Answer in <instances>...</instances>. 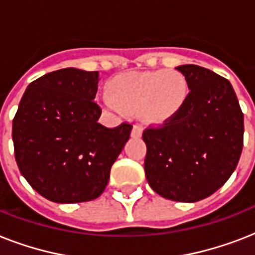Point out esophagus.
Here are the masks:
<instances>
[{
  "instance_id": "esophagus-1",
  "label": "esophagus",
  "mask_w": 255,
  "mask_h": 255,
  "mask_svg": "<svg viewBox=\"0 0 255 255\" xmlns=\"http://www.w3.org/2000/svg\"><path fill=\"white\" fill-rule=\"evenodd\" d=\"M141 135H143V127L139 126V124H135L133 128H132L131 136L132 137H135V139H139V137H141Z\"/></svg>"
}]
</instances>
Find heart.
I'll return each mask as SVG.
<instances>
[{"mask_svg": "<svg viewBox=\"0 0 255 255\" xmlns=\"http://www.w3.org/2000/svg\"><path fill=\"white\" fill-rule=\"evenodd\" d=\"M103 104L116 112L139 111L148 123L163 124L177 116L189 96V83L177 70L129 71L108 82Z\"/></svg>", "mask_w": 255, "mask_h": 255, "instance_id": "b5f03b06", "label": "heart"}]
</instances>
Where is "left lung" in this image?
<instances>
[{"label":"left lung","mask_w":255,"mask_h":255,"mask_svg":"<svg viewBox=\"0 0 255 255\" xmlns=\"http://www.w3.org/2000/svg\"><path fill=\"white\" fill-rule=\"evenodd\" d=\"M176 69L189 83V96L177 116L143 132L144 170L161 197L196 202L225 184L244 147V114L230 82L196 65Z\"/></svg>","instance_id":"left-lung-1"}]
</instances>
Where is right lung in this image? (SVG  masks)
<instances>
[{"instance_id": "obj_1", "label": "right lung", "mask_w": 255, "mask_h": 255, "mask_svg": "<svg viewBox=\"0 0 255 255\" xmlns=\"http://www.w3.org/2000/svg\"><path fill=\"white\" fill-rule=\"evenodd\" d=\"M98 71L57 70L31 82L19 102L13 120L15 161L31 188L50 201L99 197L129 139L131 124L98 123Z\"/></svg>"}]
</instances>
